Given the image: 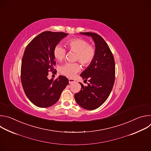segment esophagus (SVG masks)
<instances>
[{
	"mask_svg": "<svg viewBox=\"0 0 151 151\" xmlns=\"http://www.w3.org/2000/svg\"><path fill=\"white\" fill-rule=\"evenodd\" d=\"M75 81V79H72V78H69V83H72V82H74Z\"/></svg>",
	"mask_w": 151,
	"mask_h": 151,
	"instance_id": "esophagus-1",
	"label": "esophagus"
}]
</instances>
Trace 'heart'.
Here are the masks:
<instances>
[{"label":"heart","mask_w":151,"mask_h":151,"mask_svg":"<svg viewBox=\"0 0 151 151\" xmlns=\"http://www.w3.org/2000/svg\"><path fill=\"white\" fill-rule=\"evenodd\" d=\"M66 45L70 51L76 52L75 61H79L82 65L88 67L93 62L96 55V47L88 44V42L82 38H74L69 40ZM53 54L56 60L62 61L66 57V50L60 45H57L54 48ZM81 70L80 64L78 63H66L59 69L60 72L69 78L73 77Z\"/></svg>","instance_id":"heart-1"}]
</instances>
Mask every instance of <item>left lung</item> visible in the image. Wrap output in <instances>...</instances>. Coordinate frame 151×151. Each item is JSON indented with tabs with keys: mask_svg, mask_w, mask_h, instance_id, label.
Returning a JSON list of instances; mask_svg holds the SVG:
<instances>
[{
	"mask_svg": "<svg viewBox=\"0 0 151 151\" xmlns=\"http://www.w3.org/2000/svg\"><path fill=\"white\" fill-rule=\"evenodd\" d=\"M81 33L92 37L96 55L93 62L80 75L89 83L83 86L80 82L81 90L75 94V99L83 109L94 110L105 102L112 90L115 79V60L108 45L100 35L91 32Z\"/></svg>",
	"mask_w": 151,
	"mask_h": 151,
	"instance_id": "8db88e82",
	"label": "left lung"
}]
</instances>
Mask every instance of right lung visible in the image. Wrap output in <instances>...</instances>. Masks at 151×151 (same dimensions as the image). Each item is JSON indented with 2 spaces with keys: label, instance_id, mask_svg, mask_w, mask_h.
Segmentation results:
<instances>
[{
  "label": "right lung",
  "instance_id": "add662e5",
  "mask_svg": "<svg viewBox=\"0 0 151 151\" xmlns=\"http://www.w3.org/2000/svg\"><path fill=\"white\" fill-rule=\"evenodd\" d=\"M68 34L44 32L35 37L26 47L21 62V81L24 93L35 106L48 107L59 100L63 90L69 84L66 77L49 79L48 75L57 73L53 51L60 40Z\"/></svg>",
  "mask_w": 151,
  "mask_h": 151
}]
</instances>
